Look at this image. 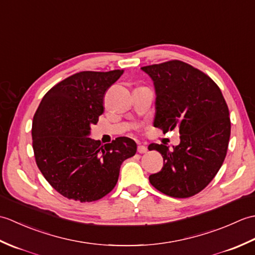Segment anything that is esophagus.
<instances>
[{
	"label": "esophagus",
	"mask_w": 255,
	"mask_h": 255,
	"mask_svg": "<svg viewBox=\"0 0 255 255\" xmlns=\"http://www.w3.org/2000/svg\"><path fill=\"white\" fill-rule=\"evenodd\" d=\"M137 151L139 153H145L148 151L147 147L145 145H142V144H138V148H137Z\"/></svg>",
	"instance_id": "1"
}]
</instances>
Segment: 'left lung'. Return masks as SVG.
<instances>
[{"mask_svg":"<svg viewBox=\"0 0 255 255\" xmlns=\"http://www.w3.org/2000/svg\"><path fill=\"white\" fill-rule=\"evenodd\" d=\"M155 92L153 126L164 132L177 128L180 144L152 143L163 167L149 176L165 195L186 198L204 189L224 163L231 124L229 110L218 85L189 64L173 60L141 68Z\"/></svg>","mask_w":255,"mask_h":255,"instance_id":"obj_1","label":"left lung"}]
</instances>
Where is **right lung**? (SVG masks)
Here are the masks:
<instances>
[{
    "label": "right lung",
    "mask_w": 255,
    "mask_h": 255,
    "mask_svg": "<svg viewBox=\"0 0 255 255\" xmlns=\"http://www.w3.org/2000/svg\"><path fill=\"white\" fill-rule=\"evenodd\" d=\"M124 70L75 73L42 97L32 119L36 163L58 193L81 203L94 202L115 187L123 162L134 155L128 137L102 145L90 138L104 112L103 97Z\"/></svg>",
    "instance_id": "add662e5"
}]
</instances>
